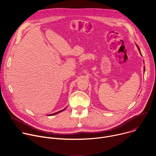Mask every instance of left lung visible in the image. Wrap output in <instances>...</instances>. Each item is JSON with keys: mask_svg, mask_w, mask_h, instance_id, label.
Instances as JSON below:
<instances>
[{"mask_svg": "<svg viewBox=\"0 0 156 156\" xmlns=\"http://www.w3.org/2000/svg\"><path fill=\"white\" fill-rule=\"evenodd\" d=\"M136 46H137V48H138V51H139V52H140V54L142 55V54H141V51H140V48L138 47V46L137 45V44H136ZM144 72H145V67L144 66Z\"/></svg>", "mask_w": 156, "mask_h": 156, "instance_id": "1", "label": "left lung"}]
</instances>
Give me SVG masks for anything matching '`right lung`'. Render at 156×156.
<instances>
[{
	"instance_id": "add662e5",
	"label": "right lung",
	"mask_w": 156,
	"mask_h": 156,
	"mask_svg": "<svg viewBox=\"0 0 156 156\" xmlns=\"http://www.w3.org/2000/svg\"><path fill=\"white\" fill-rule=\"evenodd\" d=\"M66 107H65V108H63V110H60V111H58V112H55V113H54V114H50V115H50V116H52V115H55V114H58V113H60V112H62V111H63L65 108H66Z\"/></svg>"
}]
</instances>
